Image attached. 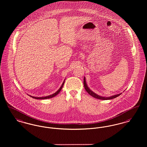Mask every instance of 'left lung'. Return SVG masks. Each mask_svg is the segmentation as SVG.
I'll return each instance as SVG.
<instances>
[{"label": "left lung", "instance_id": "obj_1", "mask_svg": "<svg viewBox=\"0 0 147 147\" xmlns=\"http://www.w3.org/2000/svg\"><path fill=\"white\" fill-rule=\"evenodd\" d=\"M84 87H85L86 91L88 92V93L89 94H90L91 96H92L93 97H94V98H97V99H99V100H112V99H113V98H116L117 97L119 96V95H121V94H122V93L117 94L112 96H111V97H105L100 96L97 94L96 93L93 92V91H92L88 87V86H87V84H86V81L85 77H84Z\"/></svg>", "mask_w": 147, "mask_h": 147}]
</instances>
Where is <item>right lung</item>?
<instances>
[{"label":"right lung","instance_id":"obj_1","mask_svg":"<svg viewBox=\"0 0 147 147\" xmlns=\"http://www.w3.org/2000/svg\"><path fill=\"white\" fill-rule=\"evenodd\" d=\"M64 82H65V80H64V81H63V82L62 83V85H61V86L60 87V88L58 90V91H56V92L54 93V94H51V95H49V96H45V97H33V96H30V97H32L33 98H35V99H39V100H44V99H47V98H52V97H55V96H56L57 94H59V93L60 92V91L61 90V89H62V87H63V84H64Z\"/></svg>","mask_w":147,"mask_h":147}]
</instances>
